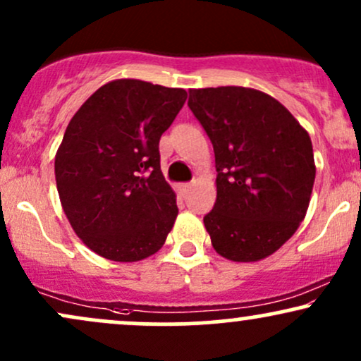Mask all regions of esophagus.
<instances>
[{"label": "esophagus", "mask_w": 361, "mask_h": 361, "mask_svg": "<svg viewBox=\"0 0 361 361\" xmlns=\"http://www.w3.org/2000/svg\"><path fill=\"white\" fill-rule=\"evenodd\" d=\"M190 188H192V185H190V183H180V185H178V193H180L181 197H185V195L188 193Z\"/></svg>", "instance_id": "1"}]
</instances>
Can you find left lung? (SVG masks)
Instances as JSON below:
<instances>
[{"mask_svg": "<svg viewBox=\"0 0 361 361\" xmlns=\"http://www.w3.org/2000/svg\"><path fill=\"white\" fill-rule=\"evenodd\" d=\"M188 106L215 152L217 200L204 217L214 250L233 261L267 258L307 212L316 178L309 134L258 90H190Z\"/></svg>", "mask_w": 361, "mask_h": 361, "instance_id": "8db88e82", "label": "left lung"}]
</instances>
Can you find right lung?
Instances as JSON below:
<instances>
[{
  "label": "right lung",
  "mask_w": 361,
  "mask_h": 361,
  "mask_svg": "<svg viewBox=\"0 0 361 361\" xmlns=\"http://www.w3.org/2000/svg\"><path fill=\"white\" fill-rule=\"evenodd\" d=\"M186 91L139 80L106 82L74 114L56 154L57 192L74 233L97 255L139 261L166 241L176 195L159 139Z\"/></svg>",
  "instance_id": "add662e5"
}]
</instances>
